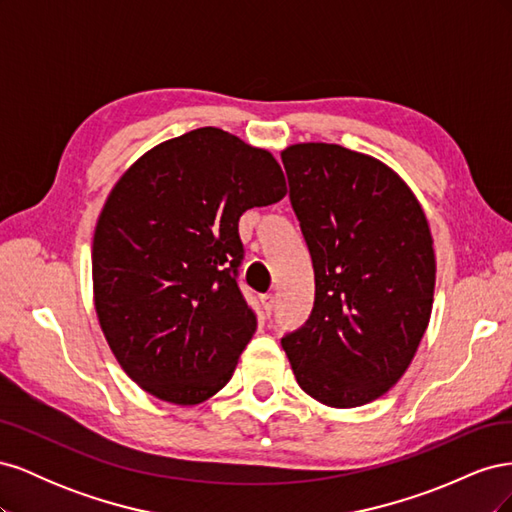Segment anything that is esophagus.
<instances>
[{"mask_svg":"<svg viewBox=\"0 0 512 512\" xmlns=\"http://www.w3.org/2000/svg\"><path fill=\"white\" fill-rule=\"evenodd\" d=\"M260 301H262V307H265V312L271 314L273 309H275V297H273V294H262Z\"/></svg>","mask_w":512,"mask_h":512,"instance_id":"esophagus-1","label":"esophagus"}]
</instances>
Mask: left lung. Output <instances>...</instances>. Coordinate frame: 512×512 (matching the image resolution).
I'll use <instances>...</instances> for the list:
<instances>
[{
    "instance_id": "1",
    "label": "left lung",
    "mask_w": 512,
    "mask_h": 512,
    "mask_svg": "<svg viewBox=\"0 0 512 512\" xmlns=\"http://www.w3.org/2000/svg\"><path fill=\"white\" fill-rule=\"evenodd\" d=\"M290 205L314 265L309 318L282 337L301 389L356 408L404 376L427 329L436 258L408 185L389 166L339 145L282 151Z\"/></svg>"
}]
</instances>
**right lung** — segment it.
<instances>
[{
  "label": "right lung",
  "instance_id": "obj_1",
  "mask_svg": "<svg viewBox=\"0 0 512 512\" xmlns=\"http://www.w3.org/2000/svg\"><path fill=\"white\" fill-rule=\"evenodd\" d=\"M284 196L271 153L218 128L153 147L119 179L94 235V297L108 346L147 393L194 406L232 378L258 324L239 286V218Z\"/></svg>",
  "mask_w": 512,
  "mask_h": 512
}]
</instances>
